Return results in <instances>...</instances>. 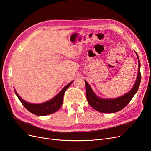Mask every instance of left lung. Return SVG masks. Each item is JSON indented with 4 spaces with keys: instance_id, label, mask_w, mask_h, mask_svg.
Masks as SVG:
<instances>
[{
    "instance_id": "left-lung-1",
    "label": "left lung",
    "mask_w": 151,
    "mask_h": 151,
    "mask_svg": "<svg viewBox=\"0 0 151 151\" xmlns=\"http://www.w3.org/2000/svg\"><path fill=\"white\" fill-rule=\"evenodd\" d=\"M136 55L138 58V73L135 84L131 90L124 95L114 99H105L98 97L93 92L91 86L89 85L86 80V94L88 102L91 106L99 112L103 113H113L119 111L125 108L132 98L137 93L141 83V63L138 55Z\"/></svg>"
}]
</instances>
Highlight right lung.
I'll use <instances>...</instances> for the list:
<instances>
[{
  "label": "right lung",
  "mask_w": 151,
  "mask_h": 151,
  "mask_svg": "<svg viewBox=\"0 0 151 151\" xmlns=\"http://www.w3.org/2000/svg\"><path fill=\"white\" fill-rule=\"evenodd\" d=\"M73 81H72L69 84L66 85L57 95L55 96L53 98L47 102L40 104H33L27 103L24 101L23 99H22V98L17 93L15 90V92L22 104L30 113L37 116H46L55 113L56 111H57L61 108L63 101V96L65 92L69 88Z\"/></svg>",
  "instance_id": "1"
}]
</instances>
